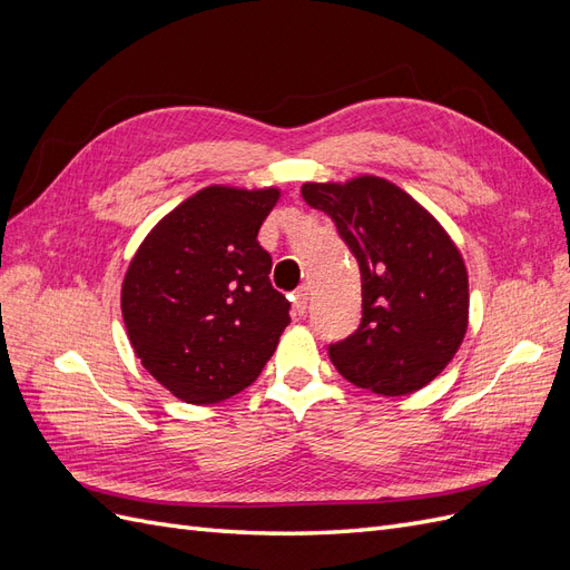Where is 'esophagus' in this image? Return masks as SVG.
I'll return each mask as SVG.
<instances>
[{
  "label": "esophagus",
  "instance_id": "esophagus-1",
  "mask_svg": "<svg viewBox=\"0 0 570 570\" xmlns=\"http://www.w3.org/2000/svg\"><path fill=\"white\" fill-rule=\"evenodd\" d=\"M295 312L297 314H306V306H308V285H302L297 292H295Z\"/></svg>",
  "mask_w": 570,
  "mask_h": 570
}]
</instances>
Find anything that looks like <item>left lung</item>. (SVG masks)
I'll use <instances>...</instances> for the list:
<instances>
[{
	"instance_id": "1",
	"label": "left lung",
	"mask_w": 570,
	"mask_h": 570,
	"mask_svg": "<svg viewBox=\"0 0 570 570\" xmlns=\"http://www.w3.org/2000/svg\"><path fill=\"white\" fill-rule=\"evenodd\" d=\"M302 197L335 220L361 271L358 331L331 344L356 387L402 396L446 368L469 331V271L442 223L377 176L304 183Z\"/></svg>"
}]
</instances>
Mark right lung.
<instances>
[{
  "mask_svg": "<svg viewBox=\"0 0 570 570\" xmlns=\"http://www.w3.org/2000/svg\"><path fill=\"white\" fill-rule=\"evenodd\" d=\"M281 187L209 185L168 212L132 254L120 314L149 375L187 404L249 387L289 325L258 228Z\"/></svg>",
  "mask_w": 570,
  "mask_h": 570,
  "instance_id": "right-lung-1",
  "label": "right lung"
}]
</instances>
